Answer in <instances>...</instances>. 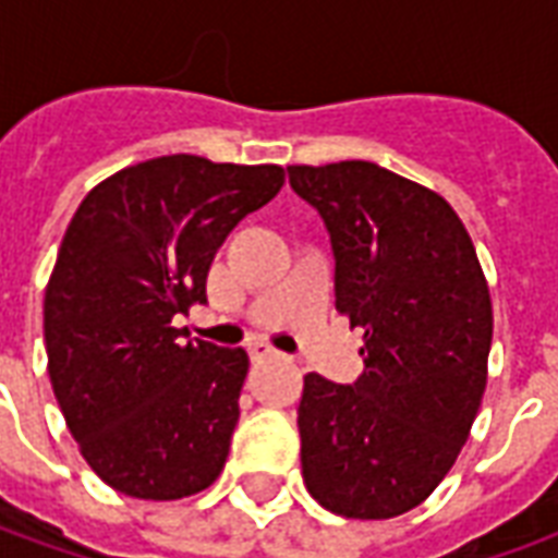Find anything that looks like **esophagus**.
I'll use <instances>...</instances> for the list:
<instances>
[{
	"label": "esophagus",
	"mask_w": 558,
	"mask_h": 558,
	"mask_svg": "<svg viewBox=\"0 0 558 558\" xmlns=\"http://www.w3.org/2000/svg\"><path fill=\"white\" fill-rule=\"evenodd\" d=\"M247 352H251V359H254V362H263V359L278 355V350H275L271 343H266V340H254V343L247 347Z\"/></svg>",
	"instance_id": "esophagus-1"
}]
</instances>
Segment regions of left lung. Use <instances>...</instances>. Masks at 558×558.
Instances as JSON below:
<instances>
[{
	"mask_svg": "<svg viewBox=\"0 0 558 558\" xmlns=\"http://www.w3.org/2000/svg\"><path fill=\"white\" fill-rule=\"evenodd\" d=\"M335 254V307L364 331L352 386L304 376L302 478L331 514L388 520L454 466L487 386L493 307L442 196L371 160L287 167Z\"/></svg>",
	"mask_w": 558,
	"mask_h": 558,
	"instance_id": "obj_1",
	"label": "left lung"
}]
</instances>
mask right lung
<instances>
[{
	"label": "right lung",
	"mask_w": 558,
	"mask_h": 558,
	"mask_svg": "<svg viewBox=\"0 0 558 558\" xmlns=\"http://www.w3.org/2000/svg\"><path fill=\"white\" fill-rule=\"evenodd\" d=\"M275 163L167 155L92 187L44 292L47 371L92 472L137 499L206 490L230 454L247 352L182 340L232 227L275 199Z\"/></svg>",
	"instance_id": "obj_1"
}]
</instances>
